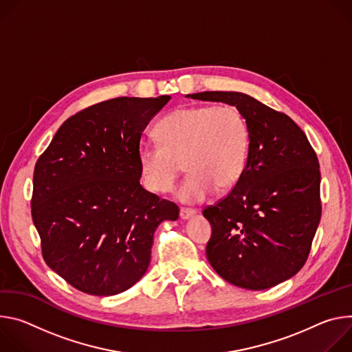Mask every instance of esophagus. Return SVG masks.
<instances>
[{"label": "esophagus", "mask_w": 352, "mask_h": 352, "mask_svg": "<svg viewBox=\"0 0 352 352\" xmlns=\"http://www.w3.org/2000/svg\"><path fill=\"white\" fill-rule=\"evenodd\" d=\"M194 214H196V211H194V210H190V208H180V218H182V219H188V218H191Z\"/></svg>", "instance_id": "1"}]
</instances>
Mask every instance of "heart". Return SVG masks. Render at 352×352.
Segmentation results:
<instances>
[{
    "mask_svg": "<svg viewBox=\"0 0 352 352\" xmlns=\"http://www.w3.org/2000/svg\"><path fill=\"white\" fill-rule=\"evenodd\" d=\"M160 142L138 148V165L145 187L153 192L173 188L184 166L190 175L177 199L196 204L218 188L225 191L241 179L249 155L246 117L233 104L183 107L165 116L155 127Z\"/></svg>",
    "mask_w": 352,
    "mask_h": 352,
    "instance_id": "obj_1",
    "label": "heart"
}]
</instances>
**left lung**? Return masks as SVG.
Wrapping results in <instances>:
<instances>
[{"instance_id": "left-lung-1", "label": "left lung", "mask_w": 352, "mask_h": 352, "mask_svg": "<svg viewBox=\"0 0 352 352\" xmlns=\"http://www.w3.org/2000/svg\"><path fill=\"white\" fill-rule=\"evenodd\" d=\"M187 98L236 106L250 131L241 179L203 211L212 228L206 249L210 264L225 281L252 291L289 280L306 263L322 217L315 149L291 117L246 94Z\"/></svg>"}]
</instances>
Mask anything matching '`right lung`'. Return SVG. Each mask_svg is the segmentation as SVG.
<instances>
[{
	"label": "right lung",
	"instance_id": "right-lung-1",
	"mask_svg": "<svg viewBox=\"0 0 352 352\" xmlns=\"http://www.w3.org/2000/svg\"><path fill=\"white\" fill-rule=\"evenodd\" d=\"M170 96L114 98L71 116L37 160L32 219L46 264L78 291L110 296L142 278L153 233L179 208L146 191L142 131Z\"/></svg>",
	"mask_w": 352,
	"mask_h": 352
}]
</instances>
